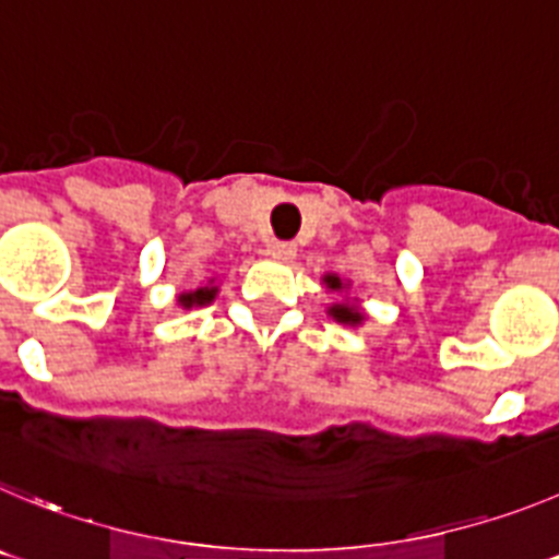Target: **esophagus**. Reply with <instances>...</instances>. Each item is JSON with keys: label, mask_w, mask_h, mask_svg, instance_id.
I'll return each mask as SVG.
<instances>
[{"label": "esophagus", "mask_w": 559, "mask_h": 559, "mask_svg": "<svg viewBox=\"0 0 559 559\" xmlns=\"http://www.w3.org/2000/svg\"><path fill=\"white\" fill-rule=\"evenodd\" d=\"M270 253H273L275 259H281V261H289V259H295V253H298V245H295V242H273V245H270Z\"/></svg>", "instance_id": "1"}]
</instances>
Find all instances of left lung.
<instances>
[{
	"label": "left lung",
	"instance_id": "left-lung-1",
	"mask_svg": "<svg viewBox=\"0 0 559 559\" xmlns=\"http://www.w3.org/2000/svg\"><path fill=\"white\" fill-rule=\"evenodd\" d=\"M325 284H329V289H342V281L336 278V275H329V278H325ZM331 314H334V320H340V323H359L361 320V311L354 309V306H348V304L331 306Z\"/></svg>",
	"mask_w": 559,
	"mask_h": 559
}]
</instances>
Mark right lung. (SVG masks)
<instances>
[{"mask_svg": "<svg viewBox=\"0 0 559 559\" xmlns=\"http://www.w3.org/2000/svg\"><path fill=\"white\" fill-rule=\"evenodd\" d=\"M214 295H217V289H214V286H203V289H198V292H186V295H180L178 304H183L186 309H192V306L211 304V300H214Z\"/></svg>", "mask_w": 559, "mask_h": 559, "instance_id": "1", "label": "right lung"}]
</instances>
